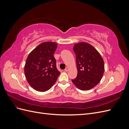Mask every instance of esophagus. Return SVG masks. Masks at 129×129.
Instances as JSON below:
<instances>
[{
	"mask_svg": "<svg viewBox=\"0 0 129 129\" xmlns=\"http://www.w3.org/2000/svg\"><path fill=\"white\" fill-rule=\"evenodd\" d=\"M68 70H69L68 67H66V68H65V69H64V71H65V72H67V71H68Z\"/></svg>",
	"mask_w": 129,
	"mask_h": 129,
	"instance_id": "obj_1",
	"label": "esophagus"
}]
</instances>
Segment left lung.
I'll return each instance as SVG.
<instances>
[{
  "mask_svg": "<svg viewBox=\"0 0 129 129\" xmlns=\"http://www.w3.org/2000/svg\"><path fill=\"white\" fill-rule=\"evenodd\" d=\"M77 75L72 80L74 84L81 90L95 87L102 78L104 72L103 58L92 46L87 42L74 45Z\"/></svg>",
  "mask_w": 129,
  "mask_h": 129,
  "instance_id": "obj_1",
  "label": "left lung"
}]
</instances>
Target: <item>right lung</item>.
<instances>
[{
  "mask_svg": "<svg viewBox=\"0 0 129 129\" xmlns=\"http://www.w3.org/2000/svg\"><path fill=\"white\" fill-rule=\"evenodd\" d=\"M57 46L56 43L53 42H42L27 58L24 69L26 78L29 84L37 91L48 90L60 74L54 56Z\"/></svg>",
  "mask_w": 129,
  "mask_h": 129,
  "instance_id": "obj_1",
  "label": "right lung"
}]
</instances>
